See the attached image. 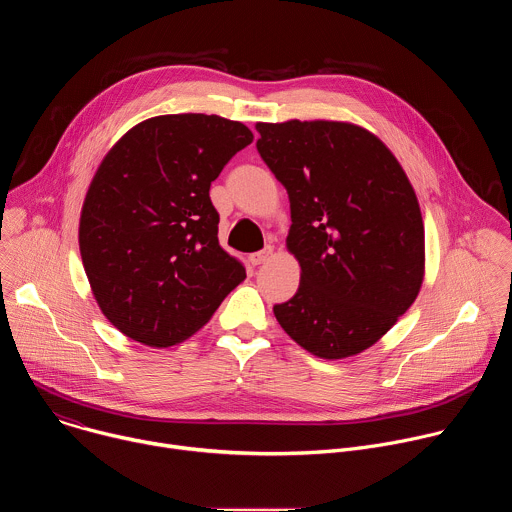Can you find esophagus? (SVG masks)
I'll list each match as a JSON object with an SVG mask.
<instances>
[{"label":"esophagus","instance_id":"obj_1","mask_svg":"<svg viewBox=\"0 0 512 512\" xmlns=\"http://www.w3.org/2000/svg\"><path fill=\"white\" fill-rule=\"evenodd\" d=\"M271 257H273V247H265L263 251H259V253H253V255L249 257V261H251L253 265H261V263L269 261Z\"/></svg>","mask_w":512,"mask_h":512}]
</instances>
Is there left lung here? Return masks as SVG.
<instances>
[{
	"label": "left lung",
	"mask_w": 512,
	"mask_h": 512,
	"mask_svg": "<svg viewBox=\"0 0 512 512\" xmlns=\"http://www.w3.org/2000/svg\"><path fill=\"white\" fill-rule=\"evenodd\" d=\"M257 152L285 186L296 296L273 306L308 352L336 360L383 338L415 302L425 231L415 190L387 145L344 121L257 123Z\"/></svg>",
	"instance_id": "obj_1"
}]
</instances>
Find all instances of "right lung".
I'll list each match as a JSON object with an SVG mask.
<instances>
[{
    "mask_svg": "<svg viewBox=\"0 0 512 512\" xmlns=\"http://www.w3.org/2000/svg\"><path fill=\"white\" fill-rule=\"evenodd\" d=\"M251 141L239 121L160 115L129 129L101 162L79 247L101 312L127 338L156 348L186 340L247 277L218 245L208 190Z\"/></svg>",
    "mask_w": 512,
    "mask_h": 512,
    "instance_id": "1",
    "label": "right lung"
}]
</instances>
